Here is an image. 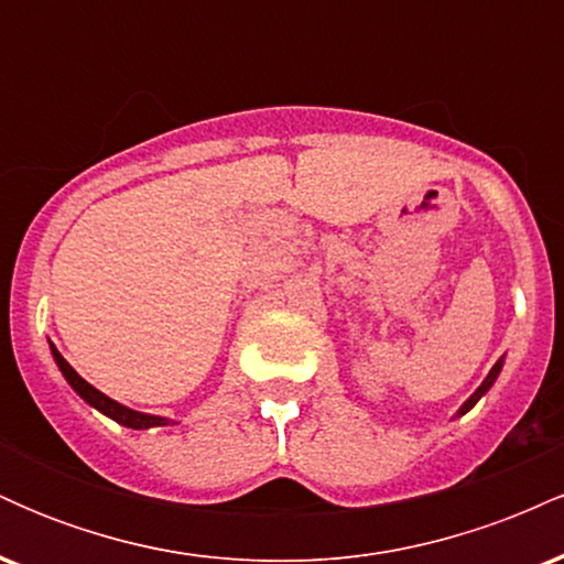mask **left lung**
<instances>
[{
    "mask_svg": "<svg viewBox=\"0 0 564 564\" xmlns=\"http://www.w3.org/2000/svg\"><path fill=\"white\" fill-rule=\"evenodd\" d=\"M498 371H501V360H498V364H496L494 368H490L488 379H485V381H482V384H480V387H477V392H475V394H471V398L467 400V403H464V405H462V411H458V413H467V411H469V408H471V405H475V403H477V400H480V398H482V394L490 390V384H494V381H496V377H498Z\"/></svg>",
    "mask_w": 564,
    "mask_h": 564,
    "instance_id": "left-lung-1",
    "label": "left lung"
}]
</instances>
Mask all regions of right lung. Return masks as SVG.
Masks as SVG:
<instances>
[{
    "label": "right lung",
    "instance_id": "add662e5",
    "mask_svg": "<svg viewBox=\"0 0 564 564\" xmlns=\"http://www.w3.org/2000/svg\"><path fill=\"white\" fill-rule=\"evenodd\" d=\"M53 355H55V364L61 366L63 377L68 379V384L74 387V390L79 392L89 405H95L97 411H102V413H106V416H111L113 422L124 424V426H129V430H151V426H166V424H170V419L148 416V413L132 411V408H124L121 403H116V400L108 398V394H102L100 390H95V387L89 384V381H84L79 373H76L74 368L68 366V360L63 358L61 352H57L55 345H53Z\"/></svg>",
    "mask_w": 564,
    "mask_h": 564
}]
</instances>
